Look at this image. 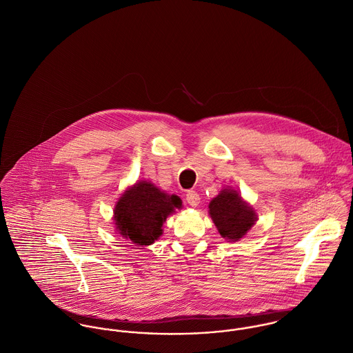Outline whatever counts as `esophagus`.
<instances>
[{
    "mask_svg": "<svg viewBox=\"0 0 353 353\" xmlns=\"http://www.w3.org/2000/svg\"><path fill=\"white\" fill-rule=\"evenodd\" d=\"M186 201L190 205V206H199V203L201 201V197H200V194L197 193V192H188V194H186Z\"/></svg>",
    "mask_w": 353,
    "mask_h": 353,
    "instance_id": "1",
    "label": "esophagus"
}]
</instances>
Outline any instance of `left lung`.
<instances>
[{"mask_svg": "<svg viewBox=\"0 0 353 353\" xmlns=\"http://www.w3.org/2000/svg\"><path fill=\"white\" fill-rule=\"evenodd\" d=\"M209 214L220 232L228 242L243 238L255 224L258 216L239 193L231 188H224L209 202Z\"/></svg>", "mask_w": 353, "mask_h": 353, "instance_id": "8db88e82", "label": "left lung"}]
</instances>
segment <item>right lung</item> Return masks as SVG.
<instances>
[{"instance_id": "obj_1", "label": "right lung", "mask_w": 353, "mask_h": 353, "mask_svg": "<svg viewBox=\"0 0 353 353\" xmlns=\"http://www.w3.org/2000/svg\"><path fill=\"white\" fill-rule=\"evenodd\" d=\"M178 196H168L153 183L139 181L126 189L114 208L117 231L139 246H150L163 234L165 219L181 209Z\"/></svg>"}]
</instances>
